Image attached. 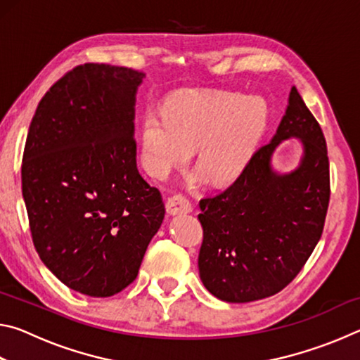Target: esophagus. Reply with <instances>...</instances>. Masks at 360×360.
Segmentation results:
<instances>
[{
  "mask_svg": "<svg viewBox=\"0 0 360 360\" xmlns=\"http://www.w3.org/2000/svg\"><path fill=\"white\" fill-rule=\"evenodd\" d=\"M192 210L191 200L182 193H174L167 200V211L169 214H187V212H192Z\"/></svg>",
  "mask_w": 360,
  "mask_h": 360,
  "instance_id": "34e87169",
  "label": "esophagus"
}]
</instances>
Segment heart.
<instances>
[{
	"label": "heart",
	"mask_w": 360,
	"mask_h": 360,
	"mask_svg": "<svg viewBox=\"0 0 360 360\" xmlns=\"http://www.w3.org/2000/svg\"><path fill=\"white\" fill-rule=\"evenodd\" d=\"M268 109L257 96L219 90H184L165 111L146 114L141 158L155 178L167 176L195 152V181L229 184L238 179L264 136Z\"/></svg>",
	"instance_id": "obj_1"
}]
</instances>
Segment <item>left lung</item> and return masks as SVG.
Returning <instances> with one entry per match:
<instances>
[{
    "instance_id": "8db88e82",
    "label": "left lung",
    "mask_w": 360,
    "mask_h": 360,
    "mask_svg": "<svg viewBox=\"0 0 360 360\" xmlns=\"http://www.w3.org/2000/svg\"><path fill=\"white\" fill-rule=\"evenodd\" d=\"M301 139L294 172L276 174L271 157L284 139ZM330 198L326 138L295 87L271 141L229 188L200 200L203 243L198 271L219 300L248 303L283 290L321 240Z\"/></svg>"
}]
</instances>
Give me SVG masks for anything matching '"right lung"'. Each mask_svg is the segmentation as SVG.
<instances>
[{
  "label": "right lung",
  "mask_w": 360,
  "mask_h": 360,
  "mask_svg": "<svg viewBox=\"0 0 360 360\" xmlns=\"http://www.w3.org/2000/svg\"><path fill=\"white\" fill-rule=\"evenodd\" d=\"M146 75L85 63L42 96L22 160L33 245L70 289L111 297L135 281L165 217L136 167L135 101Z\"/></svg>",
  "instance_id": "right-lung-1"
}]
</instances>
